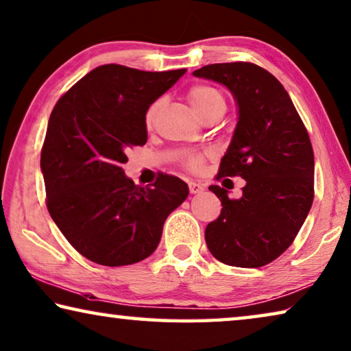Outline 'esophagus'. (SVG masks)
<instances>
[{
	"mask_svg": "<svg viewBox=\"0 0 351 351\" xmlns=\"http://www.w3.org/2000/svg\"><path fill=\"white\" fill-rule=\"evenodd\" d=\"M189 191H191V193H199L204 191V187H203V184H199V182L191 181L189 182Z\"/></svg>",
	"mask_w": 351,
	"mask_h": 351,
	"instance_id": "34e87169",
	"label": "esophagus"
}]
</instances>
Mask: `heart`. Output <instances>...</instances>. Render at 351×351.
<instances>
[{
	"mask_svg": "<svg viewBox=\"0 0 351 351\" xmlns=\"http://www.w3.org/2000/svg\"><path fill=\"white\" fill-rule=\"evenodd\" d=\"M186 97H187V101L192 104V108L195 109L199 115H202L206 109H209L213 104L223 101V98H221L220 92L217 90V88L206 86V84H195V86L189 87L186 92ZM160 106H162V101H160V99L154 101L153 104H149V108L145 112V125L147 126H153L156 115H158ZM209 153H197V154L187 156V158L184 159V165L189 170L199 171L203 169L206 156Z\"/></svg>",
	"mask_w": 351,
	"mask_h": 351,
	"instance_id": "b5f03b06",
	"label": "heart"
}]
</instances>
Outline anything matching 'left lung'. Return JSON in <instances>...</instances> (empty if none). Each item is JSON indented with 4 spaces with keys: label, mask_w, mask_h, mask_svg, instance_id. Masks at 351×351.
<instances>
[{
    "label": "left lung",
    "mask_w": 351,
    "mask_h": 351,
    "mask_svg": "<svg viewBox=\"0 0 351 351\" xmlns=\"http://www.w3.org/2000/svg\"><path fill=\"white\" fill-rule=\"evenodd\" d=\"M226 86L239 106L231 145L217 180L247 181L239 199L210 186L221 202L204 239L215 259L256 269L275 261L295 241L314 199V152L308 130L286 88L252 62L204 65L193 71Z\"/></svg>",
    "instance_id": "obj_1"
}]
</instances>
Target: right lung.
<instances>
[{"instance_id": "add662e5", "label": "right lung", "mask_w": 351, "mask_h": 351, "mask_svg": "<svg viewBox=\"0 0 351 351\" xmlns=\"http://www.w3.org/2000/svg\"><path fill=\"white\" fill-rule=\"evenodd\" d=\"M184 73L99 65L49 115L40 154L48 213L92 263L119 267L148 258L165 219L189 195L186 182L173 175L160 173L142 187L121 169L128 149L147 143L149 104Z\"/></svg>"}]
</instances>
